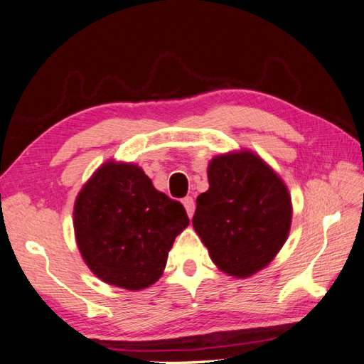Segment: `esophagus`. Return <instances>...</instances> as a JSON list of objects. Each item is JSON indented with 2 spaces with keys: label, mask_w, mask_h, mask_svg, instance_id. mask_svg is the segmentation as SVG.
I'll return each mask as SVG.
<instances>
[{
  "label": "esophagus",
  "mask_w": 364,
  "mask_h": 364,
  "mask_svg": "<svg viewBox=\"0 0 364 364\" xmlns=\"http://www.w3.org/2000/svg\"><path fill=\"white\" fill-rule=\"evenodd\" d=\"M183 205H184V208H186V213H188L189 218H192V215H194V211H196V202H194V198H192V197H186V198L183 200Z\"/></svg>",
  "instance_id": "1"
}]
</instances>
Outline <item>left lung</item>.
Listing matches in <instances>:
<instances>
[{
    "label": "left lung",
    "mask_w": 364,
    "mask_h": 364,
    "mask_svg": "<svg viewBox=\"0 0 364 364\" xmlns=\"http://www.w3.org/2000/svg\"><path fill=\"white\" fill-rule=\"evenodd\" d=\"M210 189L197 197L192 227L223 274L247 278L264 269L288 239L292 203L284 181L250 150L214 156Z\"/></svg>",
    "instance_id": "1"
}]
</instances>
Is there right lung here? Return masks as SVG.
Listing matches in <instances>:
<instances>
[{"label": "right lung", "instance_id": "1", "mask_svg": "<svg viewBox=\"0 0 364 364\" xmlns=\"http://www.w3.org/2000/svg\"><path fill=\"white\" fill-rule=\"evenodd\" d=\"M188 225L184 206L154 189L133 162L106 161L75 200V237L84 262L100 280L128 291L159 280L175 237Z\"/></svg>", "mask_w": 364, "mask_h": 364}]
</instances>
